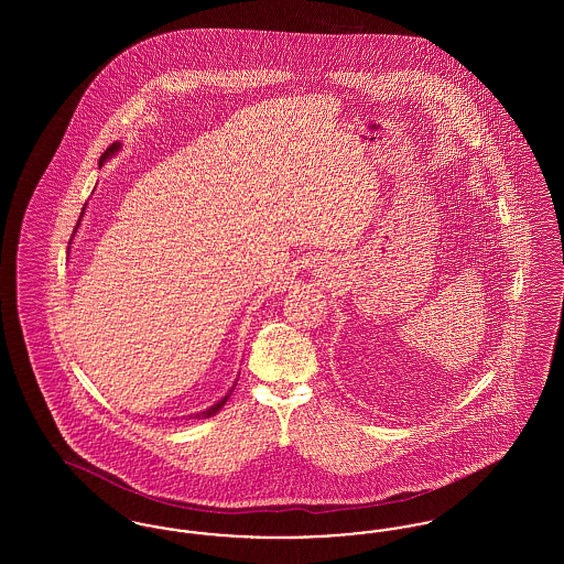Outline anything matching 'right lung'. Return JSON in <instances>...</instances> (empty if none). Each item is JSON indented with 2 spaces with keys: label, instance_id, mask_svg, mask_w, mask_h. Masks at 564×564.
Segmentation results:
<instances>
[{
  "label": "right lung",
  "instance_id": "right-lung-1",
  "mask_svg": "<svg viewBox=\"0 0 564 564\" xmlns=\"http://www.w3.org/2000/svg\"><path fill=\"white\" fill-rule=\"evenodd\" d=\"M118 148H120V143H118V141H116V143H111V145H109L108 150H106V152H104V154H101V159H99V162L106 161V159H109V156H111V154H113V152H118ZM78 221H80V219H78ZM76 228H78V224H76ZM232 391H235V387H232V389H230V391H228V395H226V398H224V400H219V402L214 403V405H212V408H209V410H205V412H198V414H192V416H189V419H209V416H214L215 412H217V410H221V408H224V403L228 402V398H230V395H232Z\"/></svg>",
  "mask_w": 564,
  "mask_h": 564
}]
</instances>
